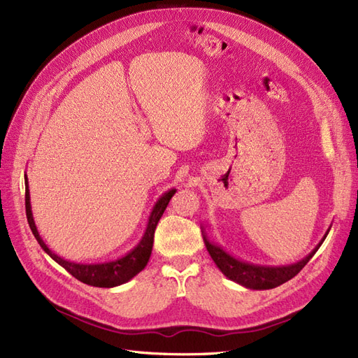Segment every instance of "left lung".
Here are the masks:
<instances>
[{
  "label": "left lung",
  "instance_id": "obj_1",
  "mask_svg": "<svg viewBox=\"0 0 358 358\" xmlns=\"http://www.w3.org/2000/svg\"><path fill=\"white\" fill-rule=\"evenodd\" d=\"M329 230L326 232L324 238L320 241V244L310 251L305 259L294 264H287V266H259V264L238 260L234 256H230L229 252H226L220 245L211 242L205 234L203 242L211 259L217 264V268L220 269L229 280H232L247 288H252V290H269V288H275L287 282L288 280H292L293 276H296L305 268V264L313 259V256L322 244V241L326 239Z\"/></svg>",
  "mask_w": 358,
  "mask_h": 358
}]
</instances>
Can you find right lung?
<instances>
[{
  "mask_svg": "<svg viewBox=\"0 0 358 358\" xmlns=\"http://www.w3.org/2000/svg\"><path fill=\"white\" fill-rule=\"evenodd\" d=\"M177 190L171 189L165 194H162L156 205L153 206V211L148 217V223L147 229L144 232V236L141 241L138 242V245L129 251L128 255L117 259V260H111V262H103V263H92V264H83V263H74L70 260H65L59 257L57 255L44 244V241L41 239L36 222H34L32 211H31V201H29V187H28V178L25 176V208H27V218H28V224L32 230L34 236L38 241V244L41 248L48 252V255L56 262L59 263L61 266L70 272L74 278L78 281H82L87 285H94V287H103V288H110V287H116L120 284L128 282L132 280L136 273H140L150 259V255H152V248H153V238H155V230L156 226L162 217L164 211L166 210V206L171 201L172 196H174Z\"/></svg>",
  "mask_w": 358,
  "mask_h": 358,
  "instance_id": "right-lung-1",
  "label": "right lung"
}]
</instances>
